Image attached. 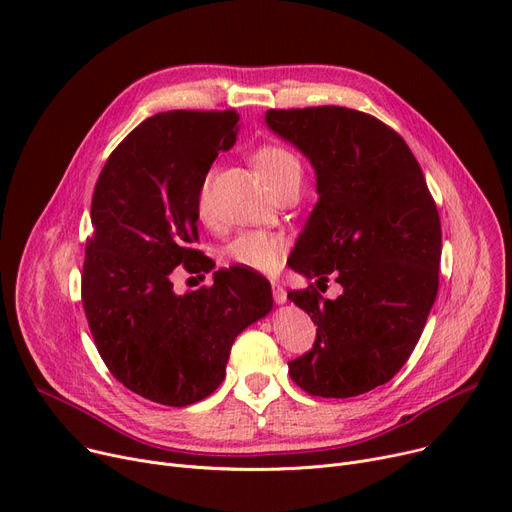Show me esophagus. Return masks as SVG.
<instances>
[{
  "label": "esophagus",
  "instance_id": "obj_1",
  "mask_svg": "<svg viewBox=\"0 0 512 512\" xmlns=\"http://www.w3.org/2000/svg\"><path fill=\"white\" fill-rule=\"evenodd\" d=\"M272 297L278 305H282V303H286V290L280 284H272Z\"/></svg>",
  "mask_w": 512,
  "mask_h": 512
}]
</instances>
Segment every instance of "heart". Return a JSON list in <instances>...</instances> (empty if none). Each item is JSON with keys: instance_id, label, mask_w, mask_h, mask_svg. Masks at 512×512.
<instances>
[{"instance_id": "heart-1", "label": "heart", "mask_w": 512, "mask_h": 512, "mask_svg": "<svg viewBox=\"0 0 512 512\" xmlns=\"http://www.w3.org/2000/svg\"><path fill=\"white\" fill-rule=\"evenodd\" d=\"M253 166L263 176L265 184L276 195L282 186L299 182L303 178V164L301 159L294 155L284 145H261L253 153ZM211 184H213V170H209L199 188H197V215L201 222L213 220V199H211ZM228 261L247 267V270L270 274L276 272L278 265L284 257V238L274 232L251 230L234 238L226 249Z\"/></svg>"}]
</instances>
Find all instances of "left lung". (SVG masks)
<instances>
[{
  "instance_id": "8db88e82",
  "label": "left lung",
  "mask_w": 512,
  "mask_h": 512,
  "mask_svg": "<svg viewBox=\"0 0 512 512\" xmlns=\"http://www.w3.org/2000/svg\"><path fill=\"white\" fill-rule=\"evenodd\" d=\"M265 122L309 157L319 201L290 267L342 286L288 292L317 326L309 353L288 363L311 396L351 398L390 382L411 357L438 294L442 228L405 139L382 120L338 105L267 110ZM326 292V290H324Z\"/></svg>"
}]
</instances>
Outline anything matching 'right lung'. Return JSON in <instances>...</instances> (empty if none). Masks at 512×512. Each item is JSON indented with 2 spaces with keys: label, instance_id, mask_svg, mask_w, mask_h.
<instances>
[{
  "label": "right lung",
  "instance_id": "right-lung-1",
  "mask_svg": "<svg viewBox=\"0 0 512 512\" xmlns=\"http://www.w3.org/2000/svg\"><path fill=\"white\" fill-rule=\"evenodd\" d=\"M238 114L174 110L141 122L107 157L91 201L83 307L97 351L128 390L186 407L224 382L234 338L272 311L253 274L215 272L174 292L172 272H201L197 188L236 141Z\"/></svg>",
  "mask_w": 512,
  "mask_h": 512
}]
</instances>
